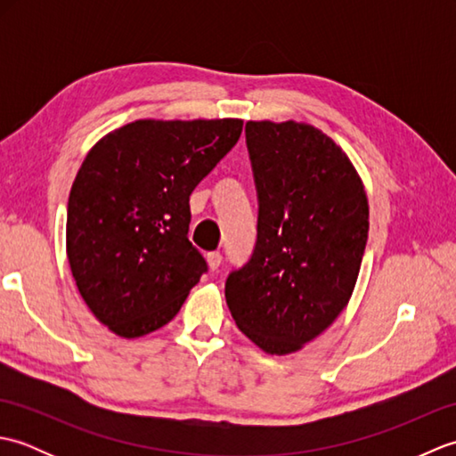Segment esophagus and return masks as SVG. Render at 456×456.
Masks as SVG:
<instances>
[{
  "label": "esophagus",
  "mask_w": 456,
  "mask_h": 456,
  "mask_svg": "<svg viewBox=\"0 0 456 456\" xmlns=\"http://www.w3.org/2000/svg\"><path fill=\"white\" fill-rule=\"evenodd\" d=\"M221 253H217V250H213V253H208V265L211 270H217L221 266Z\"/></svg>",
  "instance_id": "obj_1"
}]
</instances>
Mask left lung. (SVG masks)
Wrapping results in <instances>:
<instances>
[{
  "label": "left lung",
  "instance_id": "obj_1",
  "mask_svg": "<svg viewBox=\"0 0 456 456\" xmlns=\"http://www.w3.org/2000/svg\"><path fill=\"white\" fill-rule=\"evenodd\" d=\"M258 219L225 299L237 327L270 354L294 353L351 297L368 239L364 186L346 154L305 123L248 121Z\"/></svg>",
  "mask_w": 456,
  "mask_h": 456
}]
</instances>
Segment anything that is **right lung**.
<instances>
[{
    "instance_id": "right-lung-1",
    "label": "right lung",
    "mask_w": 456,
    "mask_h": 456,
    "mask_svg": "<svg viewBox=\"0 0 456 456\" xmlns=\"http://www.w3.org/2000/svg\"><path fill=\"white\" fill-rule=\"evenodd\" d=\"M240 131V119H142L110 133L82 162L68 198V263L113 333L133 338L167 325L208 273L188 239L190 196Z\"/></svg>"
}]
</instances>
